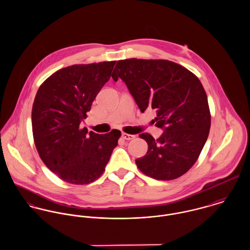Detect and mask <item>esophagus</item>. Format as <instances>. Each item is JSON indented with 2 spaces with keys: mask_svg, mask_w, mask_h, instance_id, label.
<instances>
[{
  "mask_svg": "<svg viewBox=\"0 0 250 250\" xmlns=\"http://www.w3.org/2000/svg\"><path fill=\"white\" fill-rule=\"evenodd\" d=\"M122 138L126 141H130V140H133L136 138L135 135H130V134H126V133H122Z\"/></svg>",
  "mask_w": 250,
  "mask_h": 250,
  "instance_id": "34e87169",
  "label": "esophagus"
}]
</instances>
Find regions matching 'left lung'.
I'll list each match as a JSON object with an SVG mask.
<instances>
[{
  "label": "left lung",
  "instance_id": "left-lung-1",
  "mask_svg": "<svg viewBox=\"0 0 250 250\" xmlns=\"http://www.w3.org/2000/svg\"><path fill=\"white\" fill-rule=\"evenodd\" d=\"M111 77L125 82L141 111H157L154 123L165 131L157 140L148 133L140 135L148 150L136 160L139 169L156 180L184 175L197 161L211 127L207 94L199 79L173 62L143 59L118 61Z\"/></svg>",
  "mask_w": 250,
  "mask_h": 250
}]
</instances>
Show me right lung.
I'll list each match as a JSON object with an SVG mask.
<instances>
[{
    "mask_svg": "<svg viewBox=\"0 0 250 250\" xmlns=\"http://www.w3.org/2000/svg\"><path fill=\"white\" fill-rule=\"evenodd\" d=\"M114 64L115 61L64 67L37 90L32 109L36 150L45 166L64 182L86 185L99 178L118 144V130L99 135L80 127Z\"/></svg>",
    "mask_w": 250,
    "mask_h": 250,
    "instance_id": "right-lung-1",
    "label": "right lung"
}]
</instances>
